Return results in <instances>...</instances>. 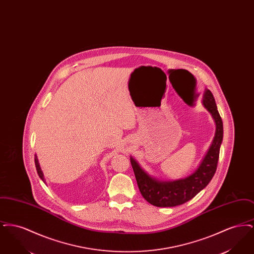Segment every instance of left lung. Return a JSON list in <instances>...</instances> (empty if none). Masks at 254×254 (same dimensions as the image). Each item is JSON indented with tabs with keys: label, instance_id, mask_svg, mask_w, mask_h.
I'll return each mask as SVG.
<instances>
[{
	"label": "left lung",
	"instance_id": "obj_1",
	"mask_svg": "<svg viewBox=\"0 0 254 254\" xmlns=\"http://www.w3.org/2000/svg\"><path fill=\"white\" fill-rule=\"evenodd\" d=\"M203 105L212 115L216 124V130L205 157L203 158L198 169L190 176L175 181H159L149 176L139 164L130 157V163L140 192L149 204L159 207L185 204L204 190L212 179L217 169L220 146L223 141V122L218 112L215 99L209 89H205L204 92Z\"/></svg>",
	"mask_w": 254,
	"mask_h": 254
}]
</instances>
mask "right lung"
Here are the masks:
<instances>
[{"label":"right lung","mask_w":254,"mask_h":254,"mask_svg":"<svg viewBox=\"0 0 254 254\" xmlns=\"http://www.w3.org/2000/svg\"><path fill=\"white\" fill-rule=\"evenodd\" d=\"M35 166H36L37 172H38V175H39V177L43 180V181L45 182V178H44V174H43V171H42V169L40 168V165H39V162H38V159H37V156L35 155Z\"/></svg>","instance_id":"right-lung-1"}]
</instances>
